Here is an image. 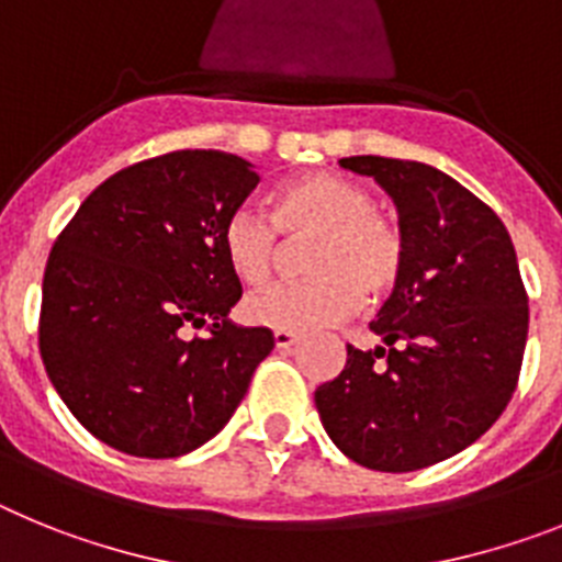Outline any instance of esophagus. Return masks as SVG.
I'll return each mask as SVG.
<instances>
[{
    "label": "esophagus",
    "mask_w": 562,
    "mask_h": 562,
    "mask_svg": "<svg viewBox=\"0 0 562 562\" xmlns=\"http://www.w3.org/2000/svg\"><path fill=\"white\" fill-rule=\"evenodd\" d=\"M302 336L300 334H291V330H274V345L277 350H291L294 345H300Z\"/></svg>",
    "instance_id": "1"
}]
</instances>
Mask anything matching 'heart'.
Returning <instances> with one entry per match:
<instances>
[{
  "label": "heart",
  "instance_id": "b5f03b06",
  "mask_svg": "<svg viewBox=\"0 0 562 562\" xmlns=\"http://www.w3.org/2000/svg\"><path fill=\"white\" fill-rule=\"evenodd\" d=\"M268 224L240 209L223 223V254L234 277L262 285L271 277L280 240H302V280L282 282L243 302L254 325L274 330L328 328L396 288L404 268V237L390 217L373 209V194L350 178L311 172L288 180L268 200Z\"/></svg>",
  "mask_w": 562,
  "mask_h": 562
}]
</instances>
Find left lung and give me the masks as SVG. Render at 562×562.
I'll return each mask as SVG.
<instances>
[{
    "label": "left lung",
    "instance_id": "1",
    "mask_svg": "<svg viewBox=\"0 0 562 562\" xmlns=\"http://www.w3.org/2000/svg\"><path fill=\"white\" fill-rule=\"evenodd\" d=\"M339 166L393 198L404 268L370 322L384 348L348 345L316 387L322 427L350 461L413 472L467 450L509 404L529 334L515 246L495 212L418 160L356 155Z\"/></svg>",
    "mask_w": 562,
    "mask_h": 562
}]
</instances>
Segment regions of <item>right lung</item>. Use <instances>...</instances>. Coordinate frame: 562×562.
Here are the masks:
<instances>
[{
  "label": "right lung",
  "mask_w": 562,
  "mask_h": 562,
  "mask_svg": "<svg viewBox=\"0 0 562 562\" xmlns=\"http://www.w3.org/2000/svg\"><path fill=\"white\" fill-rule=\"evenodd\" d=\"M257 183L237 155L166 153L106 178L58 234L38 350L99 441L138 458L187 456L243 402L274 334L228 319L243 285L221 234ZM200 327L206 337L188 336Z\"/></svg>",
  "instance_id": "1"
}]
</instances>
